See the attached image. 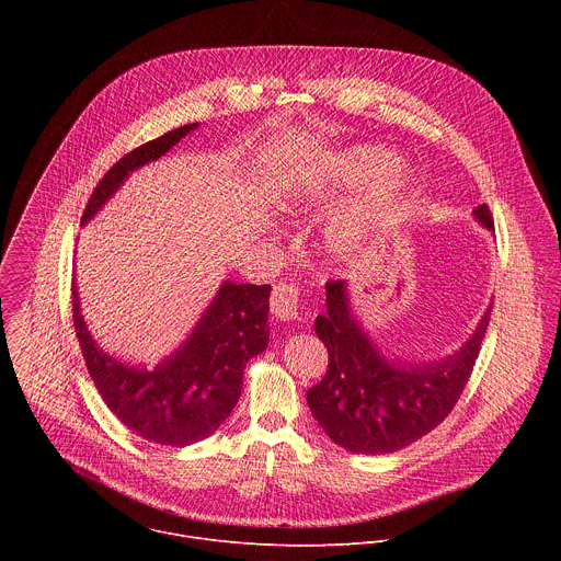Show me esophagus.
Segmentation results:
<instances>
[{
    "label": "esophagus",
    "mask_w": 561,
    "mask_h": 561,
    "mask_svg": "<svg viewBox=\"0 0 561 561\" xmlns=\"http://www.w3.org/2000/svg\"><path fill=\"white\" fill-rule=\"evenodd\" d=\"M271 310L282 322L299 319V290L293 284H277L271 295Z\"/></svg>",
    "instance_id": "1"
}]
</instances>
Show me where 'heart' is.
Segmentation results:
<instances>
[{
  "label": "heart",
  "mask_w": 561,
  "mask_h": 561,
  "mask_svg": "<svg viewBox=\"0 0 561 561\" xmlns=\"http://www.w3.org/2000/svg\"><path fill=\"white\" fill-rule=\"evenodd\" d=\"M392 167L394 157L388 150H381L377 146H351L337 152L322 169L299 178V182L290 186L288 204H322L377 174L375 182L331 221L329 242L337 251H348L404 195L407 178L402 171Z\"/></svg>",
  "instance_id": "1"
}]
</instances>
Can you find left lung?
<instances>
[{
	"label": "left lung",
	"mask_w": 561,
	"mask_h": 561,
	"mask_svg": "<svg viewBox=\"0 0 561 561\" xmlns=\"http://www.w3.org/2000/svg\"><path fill=\"white\" fill-rule=\"evenodd\" d=\"M474 219L493 228L486 204ZM491 310L472 335L448 357L409 362L386 357L355 317L348 282L327 284V314H317L314 333L329 351V370L306 399L312 417L342 448L362 455H386L411 446L439 426L470 377Z\"/></svg>",
	"instance_id": "obj_1"
}]
</instances>
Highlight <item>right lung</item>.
Masks as SVG:
<instances>
[{
	"label": "right lung",
	"mask_w": 561,
	"mask_h": 561,
	"mask_svg": "<svg viewBox=\"0 0 561 561\" xmlns=\"http://www.w3.org/2000/svg\"><path fill=\"white\" fill-rule=\"evenodd\" d=\"M197 126H180L124 154L93 191L82 226L133 171L167 154ZM268 295L271 286L224 282L184 344L154 368H146L126 364L95 344L72 284L75 335L95 388L124 426L154 444L188 446L226 422L242 394L247 362L268 346Z\"/></svg>",
	"instance_id": "right-lung-1"
}]
</instances>
